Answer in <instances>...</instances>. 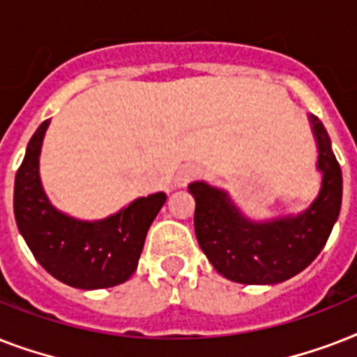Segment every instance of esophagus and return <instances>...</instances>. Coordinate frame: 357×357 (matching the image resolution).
<instances>
[{
	"mask_svg": "<svg viewBox=\"0 0 357 357\" xmlns=\"http://www.w3.org/2000/svg\"><path fill=\"white\" fill-rule=\"evenodd\" d=\"M198 174H200V168L196 167V165H183V167L179 168L178 176H176V185L178 187H185L187 183H190L192 179L198 178Z\"/></svg>",
	"mask_w": 357,
	"mask_h": 357,
	"instance_id": "34e87169",
	"label": "esophagus"
}]
</instances>
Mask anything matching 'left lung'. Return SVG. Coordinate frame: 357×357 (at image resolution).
I'll return each instance as SVG.
<instances>
[{"label":"left lung","mask_w":357,"mask_h":357,"mask_svg":"<svg viewBox=\"0 0 357 357\" xmlns=\"http://www.w3.org/2000/svg\"><path fill=\"white\" fill-rule=\"evenodd\" d=\"M322 187L317 200L298 217L272 222H250L226 192L196 181L189 189L196 198L195 231L202 252L218 274L246 285L280 283L302 272L324 248L341 211L343 178L326 129L311 116Z\"/></svg>","instance_id":"obj_1"}]
</instances>
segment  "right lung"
<instances>
[{
  "label": "right lung",
  "mask_w": 357,
  "mask_h": 357,
  "mask_svg": "<svg viewBox=\"0 0 357 357\" xmlns=\"http://www.w3.org/2000/svg\"><path fill=\"white\" fill-rule=\"evenodd\" d=\"M47 120L31 137L14 179V217L35 259L59 282L77 289H105L131 278L150 224L167 196L139 198L113 217L81 222L47 202L38 178V155Z\"/></svg>",
  "instance_id": "obj_1"
}]
</instances>
